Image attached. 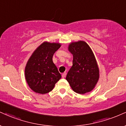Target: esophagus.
<instances>
[{
  "mask_svg": "<svg viewBox=\"0 0 126 126\" xmlns=\"http://www.w3.org/2000/svg\"><path fill=\"white\" fill-rule=\"evenodd\" d=\"M66 72H64V73H63V74H62V78H64L65 77H66Z\"/></svg>",
  "mask_w": 126,
  "mask_h": 126,
  "instance_id": "1",
  "label": "esophagus"
}]
</instances>
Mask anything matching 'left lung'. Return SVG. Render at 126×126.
Segmentation results:
<instances>
[{"mask_svg":"<svg viewBox=\"0 0 126 126\" xmlns=\"http://www.w3.org/2000/svg\"><path fill=\"white\" fill-rule=\"evenodd\" d=\"M68 50L73 59L66 79L76 93H89L95 87L100 76L94 54L89 45L83 40L70 43Z\"/></svg>","mask_w":126,"mask_h":126,"instance_id":"obj_1","label":"left lung"}]
</instances>
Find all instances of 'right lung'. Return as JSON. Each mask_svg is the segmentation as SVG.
I'll return each mask as SVG.
<instances>
[{
  "label": "right lung",
  "mask_w": 126,
  "mask_h": 126,
  "mask_svg": "<svg viewBox=\"0 0 126 126\" xmlns=\"http://www.w3.org/2000/svg\"><path fill=\"white\" fill-rule=\"evenodd\" d=\"M60 46L59 43L44 42L29 59L25 70V79L33 92L42 94L47 93L61 79L52 59Z\"/></svg>",
  "instance_id": "1"
}]
</instances>
